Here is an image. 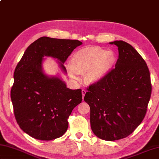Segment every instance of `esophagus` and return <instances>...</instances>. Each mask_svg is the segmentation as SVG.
I'll list each match as a JSON object with an SVG mask.
<instances>
[{
    "instance_id": "esophagus-1",
    "label": "esophagus",
    "mask_w": 159,
    "mask_h": 159,
    "mask_svg": "<svg viewBox=\"0 0 159 159\" xmlns=\"http://www.w3.org/2000/svg\"><path fill=\"white\" fill-rule=\"evenodd\" d=\"M86 93H87V91H86V90H84V89H82V98H84V96H85Z\"/></svg>"
}]
</instances>
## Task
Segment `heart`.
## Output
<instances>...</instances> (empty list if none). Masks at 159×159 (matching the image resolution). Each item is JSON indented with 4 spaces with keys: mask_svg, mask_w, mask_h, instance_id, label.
Returning <instances> with one entry per match:
<instances>
[{
    "mask_svg": "<svg viewBox=\"0 0 159 159\" xmlns=\"http://www.w3.org/2000/svg\"><path fill=\"white\" fill-rule=\"evenodd\" d=\"M116 63L115 53L105 51L100 47H86L78 50L70 60L69 66L71 75H84V81L87 84H96L101 82L109 74Z\"/></svg>",
    "mask_w": 159,
    "mask_h": 159,
    "instance_id": "1",
    "label": "heart"
}]
</instances>
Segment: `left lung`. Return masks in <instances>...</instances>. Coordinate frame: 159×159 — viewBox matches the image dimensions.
<instances>
[{
    "label": "left lung",
    "instance_id": "8db88e82",
    "mask_svg": "<svg viewBox=\"0 0 159 159\" xmlns=\"http://www.w3.org/2000/svg\"><path fill=\"white\" fill-rule=\"evenodd\" d=\"M118 47L119 58L101 82L87 88L84 101L90 107L91 127L97 137L107 141L126 138L146 115L152 84L145 61L130 44Z\"/></svg>",
    "mask_w": 159,
    "mask_h": 159
}]
</instances>
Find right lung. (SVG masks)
Listing matches in <instances>:
<instances>
[{"instance_id": "obj_1", "label": "right lung", "mask_w": 159, "mask_h": 159, "mask_svg": "<svg viewBox=\"0 0 159 159\" xmlns=\"http://www.w3.org/2000/svg\"><path fill=\"white\" fill-rule=\"evenodd\" d=\"M82 44L77 40L41 37L30 44L16 65L10 93L14 114L21 129L33 138L52 140L62 136L72 110L82 100V89H70L58 77L43 73V57L57 58L66 72L63 63Z\"/></svg>"}]
</instances>
